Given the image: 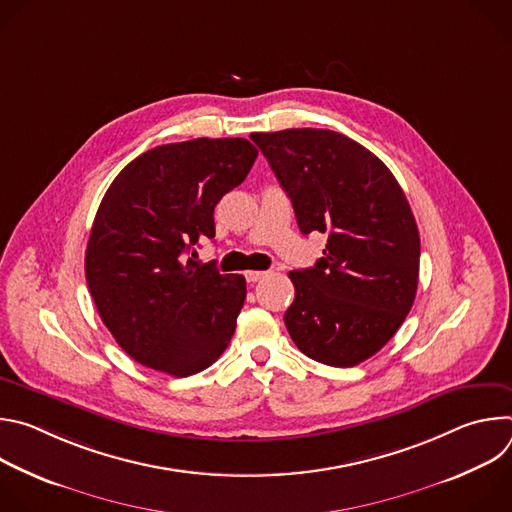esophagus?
Wrapping results in <instances>:
<instances>
[{"mask_svg":"<svg viewBox=\"0 0 512 512\" xmlns=\"http://www.w3.org/2000/svg\"><path fill=\"white\" fill-rule=\"evenodd\" d=\"M265 275H267V271H245V279H247L249 283H255V281L263 279Z\"/></svg>","mask_w":512,"mask_h":512,"instance_id":"34e87169","label":"esophagus"}]
</instances>
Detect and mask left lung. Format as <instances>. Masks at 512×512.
<instances>
[{
	"label": "left lung",
	"mask_w": 512,
	"mask_h": 512,
	"mask_svg": "<svg viewBox=\"0 0 512 512\" xmlns=\"http://www.w3.org/2000/svg\"><path fill=\"white\" fill-rule=\"evenodd\" d=\"M304 235H328L324 257L289 271L296 298L283 316L296 346L330 367L379 352L407 318L419 277V233L391 170L330 129L253 133Z\"/></svg>",
	"instance_id": "left-lung-1"
}]
</instances>
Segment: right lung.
Segmentation results:
<instances>
[{"mask_svg": "<svg viewBox=\"0 0 512 512\" xmlns=\"http://www.w3.org/2000/svg\"><path fill=\"white\" fill-rule=\"evenodd\" d=\"M257 158L243 137L166 143L127 164L91 229L85 275L117 344L154 371L188 377L229 346L247 298L243 275L187 253L214 237V206Z\"/></svg>", "mask_w": 512, "mask_h": 512, "instance_id": "obj_1", "label": "right lung"}]
</instances>
